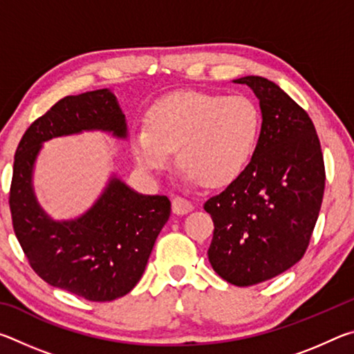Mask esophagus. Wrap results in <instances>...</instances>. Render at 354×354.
Listing matches in <instances>:
<instances>
[{
  "label": "esophagus",
  "mask_w": 354,
  "mask_h": 354,
  "mask_svg": "<svg viewBox=\"0 0 354 354\" xmlns=\"http://www.w3.org/2000/svg\"><path fill=\"white\" fill-rule=\"evenodd\" d=\"M171 209H173V212H175V214L184 215V214H187V212L192 211V209H194V205H192L189 200L183 198V196H175V198H173V201H171Z\"/></svg>",
  "instance_id": "obj_1"
}]
</instances>
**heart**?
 <instances>
[{
	"label": "heart",
	"instance_id": "heart-1",
	"mask_svg": "<svg viewBox=\"0 0 354 354\" xmlns=\"http://www.w3.org/2000/svg\"><path fill=\"white\" fill-rule=\"evenodd\" d=\"M262 115L245 95L179 92L158 101L147 128L136 129L133 151L142 170L178 164L190 181L223 185L241 175L256 151Z\"/></svg>",
	"mask_w": 354,
	"mask_h": 354
}]
</instances>
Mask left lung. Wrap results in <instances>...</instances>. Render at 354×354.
<instances>
[{
  "mask_svg": "<svg viewBox=\"0 0 354 354\" xmlns=\"http://www.w3.org/2000/svg\"><path fill=\"white\" fill-rule=\"evenodd\" d=\"M259 100L262 127L250 164L205 203L214 221L209 262L248 287L289 270L306 253L325 192V164L308 112L261 76L234 80Z\"/></svg>",
  "mask_w": 354,
  "mask_h": 354,
  "instance_id": "obj_1",
  "label": "left lung"
}]
</instances>
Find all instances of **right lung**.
<instances>
[{
	"instance_id": "obj_1",
	"label": "right lung",
	"mask_w": 354,
	"mask_h": 354,
	"mask_svg": "<svg viewBox=\"0 0 354 354\" xmlns=\"http://www.w3.org/2000/svg\"><path fill=\"white\" fill-rule=\"evenodd\" d=\"M82 131L127 137L124 113L111 91L59 100L26 129L14 159L12 225L29 266L48 284L88 301H112L139 283L171 205L165 195H140L113 176L86 214L53 220L34 195L35 159L44 142Z\"/></svg>"
}]
</instances>
